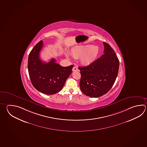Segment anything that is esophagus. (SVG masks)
Segmentation results:
<instances>
[{"instance_id":"obj_1","label":"esophagus","mask_w":147,"mask_h":147,"mask_svg":"<svg viewBox=\"0 0 147 147\" xmlns=\"http://www.w3.org/2000/svg\"><path fill=\"white\" fill-rule=\"evenodd\" d=\"M72 71H78V68L77 67H76V66H74V67H73Z\"/></svg>"}]
</instances>
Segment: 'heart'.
I'll return each instance as SVG.
<instances>
[{"label":"heart","instance_id":"b5f03b06","mask_svg":"<svg viewBox=\"0 0 147 147\" xmlns=\"http://www.w3.org/2000/svg\"><path fill=\"white\" fill-rule=\"evenodd\" d=\"M99 53V50L97 47L92 45L79 46L72 50V55L76 58H81V61L85 64H90L96 59ZM67 56L69 54H67Z\"/></svg>","mask_w":147,"mask_h":147}]
</instances>
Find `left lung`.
<instances>
[{"instance_id": "8db88e82", "label": "left lung", "mask_w": 147, "mask_h": 147, "mask_svg": "<svg viewBox=\"0 0 147 147\" xmlns=\"http://www.w3.org/2000/svg\"><path fill=\"white\" fill-rule=\"evenodd\" d=\"M104 53L84 67H79L81 78L80 86L85 95L98 97L108 92L117 78L119 61L113 49L103 42Z\"/></svg>"}]
</instances>
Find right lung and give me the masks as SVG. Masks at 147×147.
Masks as SVG:
<instances>
[{"instance_id":"add662e5","label":"right lung","mask_w":147,"mask_h":147,"mask_svg":"<svg viewBox=\"0 0 147 147\" xmlns=\"http://www.w3.org/2000/svg\"><path fill=\"white\" fill-rule=\"evenodd\" d=\"M42 47L41 40L30 52L28 61L29 75L35 88L47 95H53L63 88L74 65L61 66L55 62L54 59H52L48 63L43 62L40 58Z\"/></svg>"}]
</instances>
